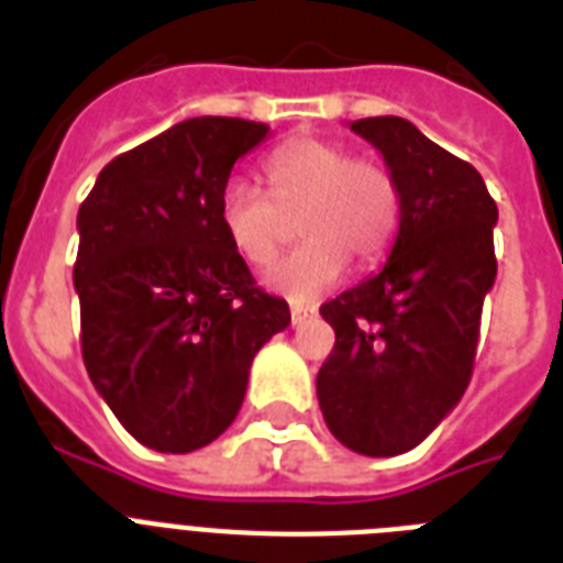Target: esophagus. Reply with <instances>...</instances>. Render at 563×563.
<instances>
[{"label": "esophagus", "instance_id": "obj_1", "mask_svg": "<svg viewBox=\"0 0 563 563\" xmlns=\"http://www.w3.org/2000/svg\"><path fill=\"white\" fill-rule=\"evenodd\" d=\"M291 324H300L303 318L316 316V307H307V303H291Z\"/></svg>", "mask_w": 563, "mask_h": 563}]
</instances>
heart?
Masks as SVG:
<instances>
[{
  "mask_svg": "<svg viewBox=\"0 0 563 563\" xmlns=\"http://www.w3.org/2000/svg\"><path fill=\"white\" fill-rule=\"evenodd\" d=\"M272 195L254 180L230 178L219 195V221L247 265L272 263L298 221L300 245L265 272V286L291 300L333 289L347 260H383L400 228V189L391 172L362 161L335 140H295L265 161Z\"/></svg>",
  "mask_w": 563,
  "mask_h": 563,
  "instance_id": "1",
  "label": "heart"
}]
</instances>
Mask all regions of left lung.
Masks as SVG:
<instances>
[{"label":"left lung","mask_w":563,"mask_h":563,"mask_svg":"<svg viewBox=\"0 0 563 563\" xmlns=\"http://www.w3.org/2000/svg\"><path fill=\"white\" fill-rule=\"evenodd\" d=\"M351 131L383 154L402 212L379 274L321 307L335 344L316 388L330 432L379 459L418 446L471 383L497 277V203L471 163L409 119H356Z\"/></svg>","instance_id":"left-lung-1"}]
</instances>
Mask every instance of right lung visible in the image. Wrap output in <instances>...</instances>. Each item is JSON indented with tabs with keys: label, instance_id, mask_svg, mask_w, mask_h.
I'll return each mask as SVG.
<instances>
[{
	"label": "right lung",
	"instance_id": "add662e5",
	"mask_svg": "<svg viewBox=\"0 0 563 563\" xmlns=\"http://www.w3.org/2000/svg\"><path fill=\"white\" fill-rule=\"evenodd\" d=\"M268 125L187 119L119 154L78 210L81 353L119 423L157 453H192L242 409L256 351L291 321L219 221L233 163Z\"/></svg>",
	"mask_w": 563,
	"mask_h": 563
}]
</instances>
